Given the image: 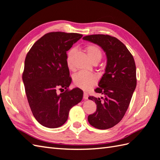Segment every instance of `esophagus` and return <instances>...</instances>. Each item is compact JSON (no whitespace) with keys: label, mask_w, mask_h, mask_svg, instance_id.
I'll use <instances>...</instances> for the list:
<instances>
[{"label":"esophagus","mask_w":160,"mask_h":160,"mask_svg":"<svg viewBox=\"0 0 160 160\" xmlns=\"http://www.w3.org/2000/svg\"><path fill=\"white\" fill-rule=\"evenodd\" d=\"M83 98L84 99H88V93L87 92H84V95H83Z\"/></svg>","instance_id":"34e87169"}]
</instances>
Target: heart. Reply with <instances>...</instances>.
I'll return each instance as SVG.
<instances>
[{
    "label": "heart",
    "instance_id": "heart-1",
    "mask_svg": "<svg viewBox=\"0 0 160 160\" xmlns=\"http://www.w3.org/2000/svg\"><path fill=\"white\" fill-rule=\"evenodd\" d=\"M85 50L88 55V57L92 63L98 62L102 57V51L98 46L91 44L85 48ZM75 52L73 48L70 49L67 55V65L69 69H73L72 66V57ZM97 82V78L94 74L81 72L76 74L73 77V83L77 87L84 90H88L92 88Z\"/></svg>",
    "mask_w": 160,
    "mask_h": 160
}]
</instances>
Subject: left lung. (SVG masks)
<instances>
[{
	"label": "left lung",
	"mask_w": 160,
	"mask_h": 160,
	"mask_svg": "<svg viewBox=\"0 0 160 160\" xmlns=\"http://www.w3.org/2000/svg\"><path fill=\"white\" fill-rule=\"evenodd\" d=\"M84 40L94 43L106 52L105 73L95 91L103 95L101 98L89 96L97 110L88 115V122L99 129L114 127L127 111L136 87V68L133 56L123 43L108 35L85 36Z\"/></svg>",
	"instance_id": "obj_1"
}]
</instances>
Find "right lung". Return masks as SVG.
I'll list each match as a JSON object with an SVG mask.
<instances>
[{
	"label": "right lung",
	"mask_w": 160,
	"mask_h": 160,
	"mask_svg": "<svg viewBox=\"0 0 160 160\" xmlns=\"http://www.w3.org/2000/svg\"><path fill=\"white\" fill-rule=\"evenodd\" d=\"M82 35L51 32L33 44L27 54L22 80L29 106L41 125L61 127L73 106L81 102L83 91L68 88L72 82L67 65V51ZM66 91L58 94V90Z\"/></svg>",
	"instance_id": "1"
}]
</instances>
